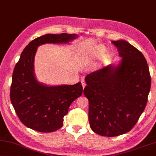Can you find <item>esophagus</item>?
I'll return each mask as SVG.
<instances>
[{
  "instance_id": "esophagus-1",
  "label": "esophagus",
  "mask_w": 156,
  "mask_h": 156,
  "mask_svg": "<svg viewBox=\"0 0 156 156\" xmlns=\"http://www.w3.org/2000/svg\"><path fill=\"white\" fill-rule=\"evenodd\" d=\"M81 84H82V86H83V89H84V88L85 87V86H86V83H85V82H84V80H82V83H81Z\"/></svg>"
}]
</instances>
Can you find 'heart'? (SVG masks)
<instances>
[{
    "instance_id": "b5f03b06",
    "label": "heart",
    "mask_w": 156,
    "mask_h": 156,
    "mask_svg": "<svg viewBox=\"0 0 156 156\" xmlns=\"http://www.w3.org/2000/svg\"><path fill=\"white\" fill-rule=\"evenodd\" d=\"M106 52V48L102 44H98L96 46L91 52L86 53L87 58H90L92 56H102ZM109 56V55H108Z\"/></svg>"
}]
</instances>
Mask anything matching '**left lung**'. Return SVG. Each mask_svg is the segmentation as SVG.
<instances>
[{
	"mask_svg": "<svg viewBox=\"0 0 156 156\" xmlns=\"http://www.w3.org/2000/svg\"><path fill=\"white\" fill-rule=\"evenodd\" d=\"M121 61L88 74L84 94L89 100L90 128L103 136L130 131L147 102L151 77L145 56L125 40L112 41Z\"/></svg>",
	"mask_w": 156,
	"mask_h": 156,
	"instance_id": "left-lung-1",
	"label": "left lung"
}]
</instances>
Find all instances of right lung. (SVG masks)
I'll list each match as a JSON object with an SVG mask.
<instances>
[{"label": "right lung", "instance_id": "1", "mask_svg": "<svg viewBox=\"0 0 156 156\" xmlns=\"http://www.w3.org/2000/svg\"><path fill=\"white\" fill-rule=\"evenodd\" d=\"M78 37L76 34H46L33 39L22 51L13 72L10 99L24 126L40 132L60 129L71 104L83 93L81 83L48 86L38 82L34 72V59L39 46L68 44Z\"/></svg>", "mask_w": 156, "mask_h": 156}]
</instances>
